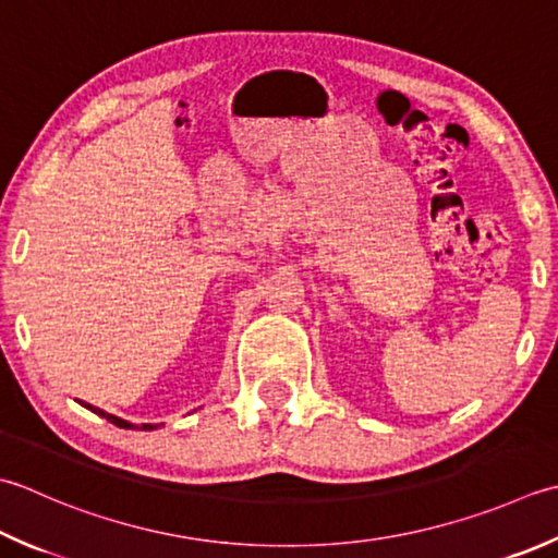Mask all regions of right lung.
<instances>
[{
  "instance_id": "1",
  "label": "right lung",
  "mask_w": 558,
  "mask_h": 558,
  "mask_svg": "<svg viewBox=\"0 0 558 558\" xmlns=\"http://www.w3.org/2000/svg\"><path fill=\"white\" fill-rule=\"evenodd\" d=\"M84 407H86V409H92L94 413H98V416L106 418L108 423L118 425V428H140V430H155V428H159V423H142V425H133V423H128V421H123V418L113 416V413H106V411H101V409L92 407V403H84ZM161 425H163V423H161Z\"/></svg>"
}]
</instances>
